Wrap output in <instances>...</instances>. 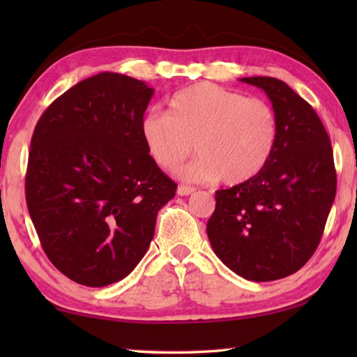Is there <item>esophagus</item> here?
Listing matches in <instances>:
<instances>
[{
    "mask_svg": "<svg viewBox=\"0 0 357 357\" xmlns=\"http://www.w3.org/2000/svg\"><path fill=\"white\" fill-rule=\"evenodd\" d=\"M193 192H195V189H193V187H189V185H179L178 190H176L178 195H181V197L190 195V193H193Z\"/></svg>",
    "mask_w": 357,
    "mask_h": 357,
    "instance_id": "esophagus-1",
    "label": "esophagus"
}]
</instances>
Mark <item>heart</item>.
<instances>
[{
	"label": "heart",
	"mask_w": 357,
	"mask_h": 357,
	"mask_svg": "<svg viewBox=\"0 0 357 357\" xmlns=\"http://www.w3.org/2000/svg\"><path fill=\"white\" fill-rule=\"evenodd\" d=\"M140 135L149 155L164 170L183 172L189 181L243 184L263 172L274 154L279 121L268 102L247 98L214 83H197L174 93L168 110H151L140 119Z\"/></svg>",
	"instance_id": "b5f03b06"
}]
</instances>
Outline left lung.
Listing matches in <instances>:
<instances>
[{"label":"left lung","instance_id":"left-lung-1","mask_svg":"<svg viewBox=\"0 0 357 357\" xmlns=\"http://www.w3.org/2000/svg\"><path fill=\"white\" fill-rule=\"evenodd\" d=\"M241 82L268 96L279 137L261 173L215 192L206 231L227 268L247 280L271 282L294 274L317 250L337 190L334 154L321 119L285 82Z\"/></svg>","mask_w":357,"mask_h":357}]
</instances>
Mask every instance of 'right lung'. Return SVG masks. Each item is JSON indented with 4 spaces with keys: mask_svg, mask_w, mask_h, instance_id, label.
I'll list each match as a JSON object with an SVG mask.
<instances>
[{
    "mask_svg": "<svg viewBox=\"0 0 357 357\" xmlns=\"http://www.w3.org/2000/svg\"><path fill=\"white\" fill-rule=\"evenodd\" d=\"M153 94L137 78L100 72L59 96L36 124L28 211L48 259L80 285L128 277L176 192L140 135Z\"/></svg>",
    "mask_w": 357,
    "mask_h": 357,
    "instance_id": "obj_1",
    "label": "right lung"
}]
</instances>
